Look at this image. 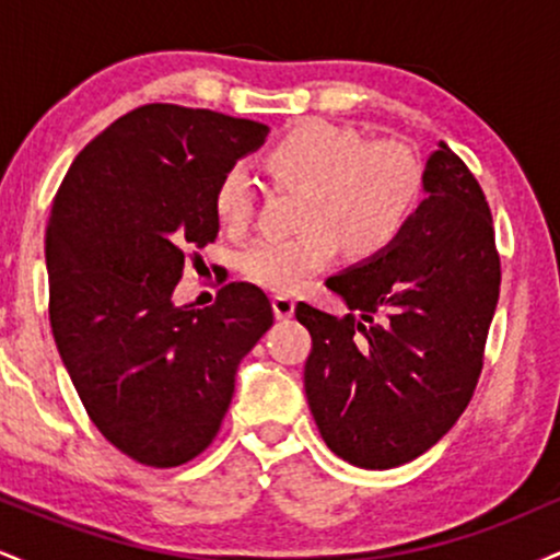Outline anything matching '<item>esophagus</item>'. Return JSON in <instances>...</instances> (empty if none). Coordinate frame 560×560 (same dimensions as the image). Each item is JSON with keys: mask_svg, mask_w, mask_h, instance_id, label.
Returning a JSON list of instances; mask_svg holds the SVG:
<instances>
[{"mask_svg": "<svg viewBox=\"0 0 560 560\" xmlns=\"http://www.w3.org/2000/svg\"><path fill=\"white\" fill-rule=\"evenodd\" d=\"M273 313H276V318H279V320L292 318L294 298H289V294H276V298H273Z\"/></svg>", "mask_w": 560, "mask_h": 560, "instance_id": "1", "label": "esophagus"}]
</instances>
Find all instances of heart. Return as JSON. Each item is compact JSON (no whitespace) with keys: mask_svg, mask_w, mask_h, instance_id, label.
<instances>
[{"mask_svg":"<svg viewBox=\"0 0 560 560\" xmlns=\"http://www.w3.org/2000/svg\"><path fill=\"white\" fill-rule=\"evenodd\" d=\"M276 178L305 189L292 236H258L236 255L240 271L255 284L292 292L347 247L355 258H374L402 234L416 213L423 165L400 139H371L352 126L307 118L266 150ZM213 210L229 231H244L255 215V184L244 165L218 178Z\"/></svg>","mask_w":560,"mask_h":560,"instance_id":"obj_1","label":"heart"}]
</instances>
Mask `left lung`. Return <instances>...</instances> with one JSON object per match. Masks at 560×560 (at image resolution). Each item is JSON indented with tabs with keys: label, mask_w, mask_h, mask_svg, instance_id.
I'll return each instance as SVG.
<instances>
[{
	"label": "left lung",
	"mask_w": 560,
	"mask_h": 560,
	"mask_svg": "<svg viewBox=\"0 0 560 560\" xmlns=\"http://www.w3.org/2000/svg\"><path fill=\"white\" fill-rule=\"evenodd\" d=\"M423 191L384 253L326 281L347 316L294 307L313 337V419L331 453L361 468L402 466L436 445L471 402L485 365L500 294L490 205L445 141L427 160Z\"/></svg>",
	"instance_id": "8db88e82"
}]
</instances>
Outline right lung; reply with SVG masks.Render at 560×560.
I'll use <instances>...</instances> for the list:
<instances>
[{"label": "right lung", "mask_w": 560, "mask_h": 560, "mask_svg": "<svg viewBox=\"0 0 560 560\" xmlns=\"http://www.w3.org/2000/svg\"><path fill=\"white\" fill-rule=\"evenodd\" d=\"M266 133L258 120L141 105L83 147L55 195L57 350L89 419L137 464L182 466L215 440L240 361L273 326L247 281L199 311L173 302L186 255L218 236V178Z\"/></svg>", "instance_id": "right-lung-1"}]
</instances>
